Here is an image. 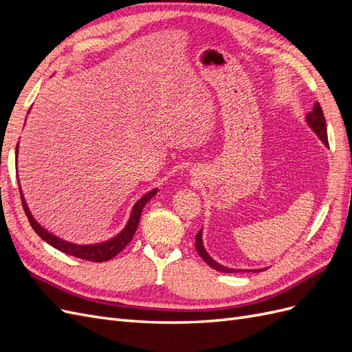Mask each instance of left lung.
Segmentation results:
<instances>
[{
  "instance_id": "left-lung-1",
  "label": "left lung",
  "mask_w": 352,
  "mask_h": 352,
  "mask_svg": "<svg viewBox=\"0 0 352 352\" xmlns=\"http://www.w3.org/2000/svg\"><path fill=\"white\" fill-rule=\"evenodd\" d=\"M305 122L307 124L310 126V129L318 136V140H320L326 146H329V142H327V127H326V119L323 116V111H322V107L320 104L316 102L313 110L308 113L305 116ZM195 248L199 254V257L204 260L210 267H212L217 272H223V273H236V272H245L242 269H230V267H225V265L217 263L216 260H212L210 257V254L206 251L204 248V243H202V229L197 233L195 236ZM264 269H255V270H247V272H263Z\"/></svg>"
}]
</instances>
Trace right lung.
Instances as JSON below:
<instances>
[{"label": "right lung", "mask_w": 352, "mask_h": 352, "mask_svg": "<svg viewBox=\"0 0 352 352\" xmlns=\"http://www.w3.org/2000/svg\"><path fill=\"white\" fill-rule=\"evenodd\" d=\"M17 151H19V144L16 146V154H17ZM157 192H158V189L155 188V189L150 190V192H146L144 197H141L140 199L135 202V206L132 207L131 216H129V220H127V223H126V226L119 233H117L116 236H113L107 241H104V242L83 245V243H73V242L61 239L56 235H52V233L48 232L45 228H42L39 223L34 219V216H32V212L29 211V207L26 204L23 192H22V188H20L22 204H23L26 216L29 219L30 226L42 239H44L47 243H50L51 247H54L56 250L65 252V254L73 255V257H78V258H82V260H89V261H100V263L107 261V260L116 257V255L119 254L120 251H123L126 245L132 241L135 232H136V228H138V223H140V219H141L142 208L145 207L146 202L150 201Z\"/></svg>", "instance_id": "add662e5"}]
</instances>
